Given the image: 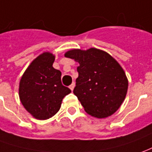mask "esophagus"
<instances>
[{
    "label": "esophagus",
    "instance_id": "1",
    "mask_svg": "<svg viewBox=\"0 0 152 152\" xmlns=\"http://www.w3.org/2000/svg\"><path fill=\"white\" fill-rule=\"evenodd\" d=\"M74 87H75V83H74H74H72V84H71V85H70V86H69V88H70V89H71V91H73V90H74Z\"/></svg>",
    "mask_w": 152,
    "mask_h": 152
}]
</instances>
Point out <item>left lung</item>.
<instances>
[{
  "label": "left lung",
  "instance_id": "8db88e82",
  "mask_svg": "<svg viewBox=\"0 0 152 152\" xmlns=\"http://www.w3.org/2000/svg\"><path fill=\"white\" fill-rule=\"evenodd\" d=\"M65 57L79 64L74 94L87 113L98 118L113 114L124 101L128 88L120 64L110 54L95 48L69 50Z\"/></svg>",
  "mask_w": 152,
  "mask_h": 152
}]
</instances>
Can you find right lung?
<instances>
[{
  "mask_svg": "<svg viewBox=\"0 0 152 152\" xmlns=\"http://www.w3.org/2000/svg\"><path fill=\"white\" fill-rule=\"evenodd\" d=\"M54 56L40 54L22 76L19 95L23 106L34 118L45 120L60 108L63 98L71 93L61 82V72L53 68Z\"/></svg>",
  "mask_w": 152,
  "mask_h": 152,
  "instance_id": "1",
  "label": "right lung"
}]
</instances>
